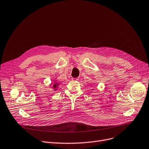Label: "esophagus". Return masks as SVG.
I'll use <instances>...</instances> for the list:
<instances>
[{
  "label": "esophagus",
  "instance_id": "esophagus-1",
  "mask_svg": "<svg viewBox=\"0 0 149 149\" xmlns=\"http://www.w3.org/2000/svg\"><path fill=\"white\" fill-rule=\"evenodd\" d=\"M72 80L77 81V80H79V79H78V78H72Z\"/></svg>",
  "mask_w": 149,
  "mask_h": 149
}]
</instances>
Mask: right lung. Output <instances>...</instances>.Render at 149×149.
<instances>
[{
	"instance_id": "1",
	"label": "right lung",
	"mask_w": 149,
	"mask_h": 149,
	"mask_svg": "<svg viewBox=\"0 0 149 149\" xmlns=\"http://www.w3.org/2000/svg\"><path fill=\"white\" fill-rule=\"evenodd\" d=\"M58 84H57V83H55V84H54V86H53V88H54V89H56V88H57V86H58Z\"/></svg>"
}]
</instances>
